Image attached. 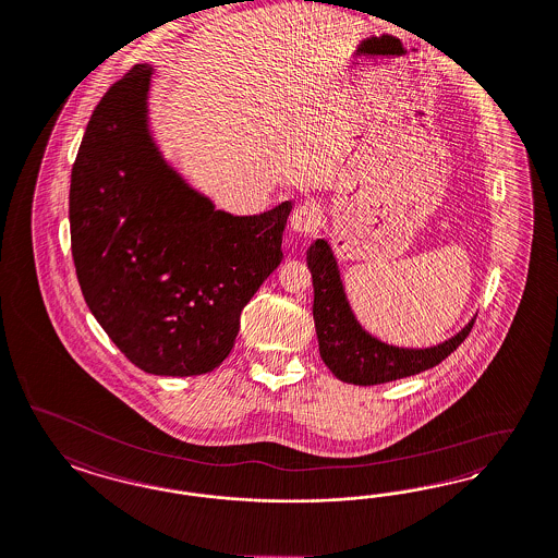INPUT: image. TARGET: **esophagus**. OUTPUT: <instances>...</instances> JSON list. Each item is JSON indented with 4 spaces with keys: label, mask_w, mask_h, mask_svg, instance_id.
I'll list each match as a JSON object with an SVG mask.
<instances>
[{
    "label": "esophagus",
    "mask_w": 558,
    "mask_h": 558,
    "mask_svg": "<svg viewBox=\"0 0 558 558\" xmlns=\"http://www.w3.org/2000/svg\"><path fill=\"white\" fill-rule=\"evenodd\" d=\"M322 220H324L322 206L313 199H307L290 214V229L301 234H313L322 227Z\"/></svg>",
    "instance_id": "1"
}]
</instances>
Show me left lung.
<instances>
[{"label":"left lung","mask_w":558,"mask_h":558,"mask_svg":"<svg viewBox=\"0 0 558 558\" xmlns=\"http://www.w3.org/2000/svg\"><path fill=\"white\" fill-rule=\"evenodd\" d=\"M307 266L313 278V319L319 354L327 368L344 384H387L428 371L460 347L476 322V317H472L456 336L437 347H393L368 333L356 319L338 262L326 239L311 243Z\"/></svg>","instance_id":"8db88e82"}]
</instances>
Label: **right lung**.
Wrapping results in <instances>:
<instances>
[{
    "instance_id": "obj_1",
    "label": "right lung",
    "mask_w": 558,
    "mask_h": 558,
    "mask_svg": "<svg viewBox=\"0 0 558 558\" xmlns=\"http://www.w3.org/2000/svg\"><path fill=\"white\" fill-rule=\"evenodd\" d=\"M154 68L135 65L98 102L70 183L84 301L137 368L192 377L220 365L241 311L280 266L292 202L216 210L165 158L150 125Z\"/></svg>"
}]
</instances>
